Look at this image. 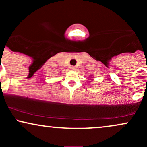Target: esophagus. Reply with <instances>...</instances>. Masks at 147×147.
Instances as JSON below:
<instances>
[{"label":"esophagus","instance_id":"1","mask_svg":"<svg viewBox=\"0 0 147 147\" xmlns=\"http://www.w3.org/2000/svg\"><path fill=\"white\" fill-rule=\"evenodd\" d=\"M70 69H71L72 70H76V68L75 66H72V67H70Z\"/></svg>","mask_w":147,"mask_h":147}]
</instances>
